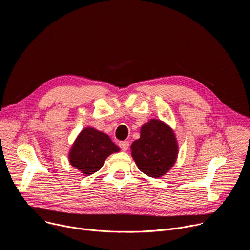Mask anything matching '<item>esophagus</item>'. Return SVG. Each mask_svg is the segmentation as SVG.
Masks as SVG:
<instances>
[{"label": "esophagus", "instance_id": "34e87169", "mask_svg": "<svg viewBox=\"0 0 250 250\" xmlns=\"http://www.w3.org/2000/svg\"><path fill=\"white\" fill-rule=\"evenodd\" d=\"M119 146H120V147H121V149L122 150H124V151H126L127 149H128V147H129V142L128 141H121L120 144H119Z\"/></svg>", "mask_w": 250, "mask_h": 250}]
</instances>
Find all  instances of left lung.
I'll return each mask as SVG.
<instances>
[{
  "instance_id": "1",
  "label": "left lung",
  "mask_w": 250,
  "mask_h": 250,
  "mask_svg": "<svg viewBox=\"0 0 250 250\" xmlns=\"http://www.w3.org/2000/svg\"><path fill=\"white\" fill-rule=\"evenodd\" d=\"M131 156L137 168L152 178L165 175L175 164L179 146L173 128L152 119L140 127V137L132 142Z\"/></svg>"
}]
</instances>
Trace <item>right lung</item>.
Instances as JSON below:
<instances>
[{"label": "right lung", "mask_w": 250, "mask_h": 250, "mask_svg": "<svg viewBox=\"0 0 250 250\" xmlns=\"http://www.w3.org/2000/svg\"><path fill=\"white\" fill-rule=\"evenodd\" d=\"M120 148L110 136L94 127L87 126L81 130L71 146L69 163L84 176H90L102 168L104 160Z\"/></svg>", "instance_id": "add662e5"}]
</instances>
